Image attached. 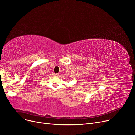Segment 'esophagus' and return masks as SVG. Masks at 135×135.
<instances>
[{
  "label": "esophagus",
  "mask_w": 135,
  "mask_h": 135,
  "mask_svg": "<svg viewBox=\"0 0 135 135\" xmlns=\"http://www.w3.org/2000/svg\"><path fill=\"white\" fill-rule=\"evenodd\" d=\"M54 75L55 76H58L59 75V74H54Z\"/></svg>",
  "instance_id": "obj_1"
}]
</instances>
